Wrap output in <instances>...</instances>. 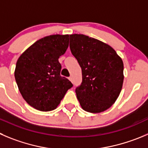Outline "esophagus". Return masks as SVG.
I'll list each match as a JSON object with an SVG mask.
<instances>
[{"label": "esophagus", "instance_id": "1", "mask_svg": "<svg viewBox=\"0 0 148 148\" xmlns=\"http://www.w3.org/2000/svg\"><path fill=\"white\" fill-rule=\"evenodd\" d=\"M69 80H70V81H71L72 83H73V78H72V77H69Z\"/></svg>", "mask_w": 148, "mask_h": 148}]
</instances>
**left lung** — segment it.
I'll use <instances>...</instances> for the list:
<instances>
[{
  "label": "left lung",
  "mask_w": 148,
  "mask_h": 148,
  "mask_svg": "<svg viewBox=\"0 0 148 148\" xmlns=\"http://www.w3.org/2000/svg\"><path fill=\"white\" fill-rule=\"evenodd\" d=\"M70 48L82 70V82L75 88L81 108L93 113L106 110L121 91V58L109 45L85 35H70Z\"/></svg>",
  "instance_id": "1"
}]
</instances>
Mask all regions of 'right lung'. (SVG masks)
<instances>
[{"label":"right lung","mask_w":148,"mask_h":148,"mask_svg":"<svg viewBox=\"0 0 148 148\" xmlns=\"http://www.w3.org/2000/svg\"><path fill=\"white\" fill-rule=\"evenodd\" d=\"M68 35H52L37 40L18 59L14 76L22 97L40 111L60 103L73 84L60 75V56L68 48Z\"/></svg>","instance_id":"add662e5"}]
</instances>
